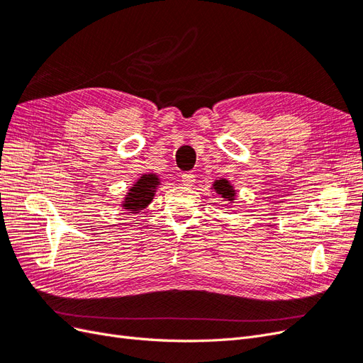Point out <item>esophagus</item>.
<instances>
[{
  "label": "esophagus",
  "instance_id": "1",
  "mask_svg": "<svg viewBox=\"0 0 363 363\" xmlns=\"http://www.w3.org/2000/svg\"><path fill=\"white\" fill-rule=\"evenodd\" d=\"M194 182H195V175L194 174H189V172L182 174V183L184 186H192Z\"/></svg>",
  "mask_w": 363,
  "mask_h": 363
}]
</instances>
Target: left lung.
I'll return each mask as SVG.
<instances>
[{
	"mask_svg": "<svg viewBox=\"0 0 363 363\" xmlns=\"http://www.w3.org/2000/svg\"><path fill=\"white\" fill-rule=\"evenodd\" d=\"M211 189H213L218 195H221L223 199L228 203H235V200H236V191L232 186V183H230L227 179L215 180Z\"/></svg>",
	"mask_w": 363,
	"mask_h": 363,
	"instance_id": "8db88e82",
	"label": "left lung"
}]
</instances>
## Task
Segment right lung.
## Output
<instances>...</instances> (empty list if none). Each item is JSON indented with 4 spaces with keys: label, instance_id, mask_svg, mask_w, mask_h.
Returning <instances> with one entry per match:
<instances>
[{
    "label": "right lung",
    "instance_id": "right-lung-1",
    "mask_svg": "<svg viewBox=\"0 0 363 363\" xmlns=\"http://www.w3.org/2000/svg\"><path fill=\"white\" fill-rule=\"evenodd\" d=\"M160 184V179L156 174H144L138 182L128 189L124 196L123 208L128 213H139L152 201L156 195V191Z\"/></svg>",
    "mask_w": 363,
    "mask_h": 363
}]
</instances>
